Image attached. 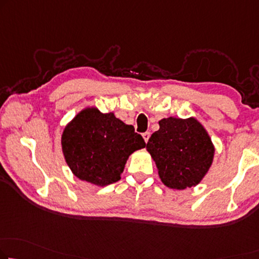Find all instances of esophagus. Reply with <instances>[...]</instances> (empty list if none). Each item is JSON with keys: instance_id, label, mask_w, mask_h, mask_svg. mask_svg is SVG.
<instances>
[{"instance_id": "1", "label": "esophagus", "mask_w": 259, "mask_h": 259, "mask_svg": "<svg viewBox=\"0 0 259 259\" xmlns=\"http://www.w3.org/2000/svg\"><path fill=\"white\" fill-rule=\"evenodd\" d=\"M143 138H144V141H145V143H148V141H149V138H150V133H149V131H146V133H144V134H143Z\"/></svg>"}]
</instances>
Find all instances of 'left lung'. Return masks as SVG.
<instances>
[{"label":"left lung","mask_w":259,"mask_h":259,"mask_svg":"<svg viewBox=\"0 0 259 259\" xmlns=\"http://www.w3.org/2000/svg\"><path fill=\"white\" fill-rule=\"evenodd\" d=\"M146 149L156 161L161 181L175 190L198 185L214 157L207 131L193 117L161 119L159 130L149 138Z\"/></svg>","instance_id":"left-lung-1"}]
</instances>
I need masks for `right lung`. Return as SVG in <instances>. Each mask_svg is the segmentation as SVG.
I'll list each match as a JSON object with an SVG mask.
<instances>
[{
	"label": "right lung",
	"mask_w": 259,
	"mask_h": 259,
	"mask_svg": "<svg viewBox=\"0 0 259 259\" xmlns=\"http://www.w3.org/2000/svg\"><path fill=\"white\" fill-rule=\"evenodd\" d=\"M66 163L79 179L107 186L121 179L126 159L145 148L133 125L123 123L113 113L102 114L87 108L73 118L61 136Z\"/></svg>",
	"instance_id": "obj_1"
}]
</instances>
